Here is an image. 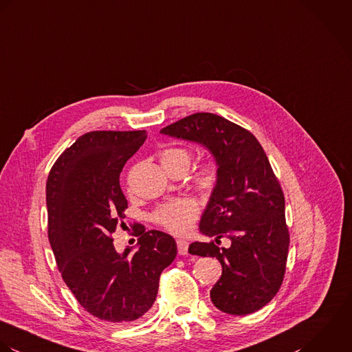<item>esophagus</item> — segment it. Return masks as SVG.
<instances>
[{
  "instance_id": "obj_1",
  "label": "esophagus",
  "mask_w": 352,
  "mask_h": 352,
  "mask_svg": "<svg viewBox=\"0 0 352 352\" xmlns=\"http://www.w3.org/2000/svg\"><path fill=\"white\" fill-rule=\"evenodd\" d=\"M177 246H178V253L181 256H186L188 254V248H189V242L185 239H178L177 241Z\"/></svg>"
}]
</instances>
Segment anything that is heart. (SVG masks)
I'll list each match as a JSON object with an SVG mask.
<instances>
[{
  "label": "heart",
  "mask_w": 352,
  "mask_h": 352,
  "mask_svg": "<svg viewBox=\"0 0 352 352\" xmlns=\"http://www.w3.org/2000/svg\"><path fill=\"white\" fill-rule=\"evenodd\" d=\"M192 153L184 148H170L160 153V163L164 168L185 167L189 168ZM216 179V171L211 164L204 166L196 175V182L201 188H211ZM199 216V206L193 199L185 197L170 201L153 213L155 221L173 234H186Z\"/></svg>",
  "instance_id": "b5f03b06"
}]
</instances>
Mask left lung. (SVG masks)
<instances>
[{
  "label": "left lung",
  "instance_id": "left-lung-1",
  "mask_svg": "<svg viewBox=\"0 0 352 352\" xmlns=\"http://www.w3.org/2000/svg\"><path fill=\"white\" fill-rule=\"evenodd\" d=\"M160 133L203 145L217 167L199 228L217 243L226 236L232 245L189 246L190 254L216 257L221 264L212 303L234 316L260 310L280 288L289 245L284 196L261 144L249 131L211 113L182 118Z\"/></svg>",
  "mask_w": 352,
  "mask_h": 352
}]
</instances>
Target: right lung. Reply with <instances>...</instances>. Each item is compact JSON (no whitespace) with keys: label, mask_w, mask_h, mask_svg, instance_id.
I'll return each instance as SVG.
<instances>
[{"label":"right lung","mask_w":352,"mask_h":352,"mask_svg":"<svg viewBox=\"0 0 352 352\" xmlns=\"http://www.w3.org/2000/svg\"><path fill=\"white\" fill-rule=\"evenodd\" d=\"M145 139V131L85 133L61 153L46 184L49 241L63 279L89 314L111 324L133 322L152 307L160 274L177 256L171 235L140 224L135 253L113 243L128 208L120 174Z\"/></svg>","instance_id":"1"}]
</instances>
